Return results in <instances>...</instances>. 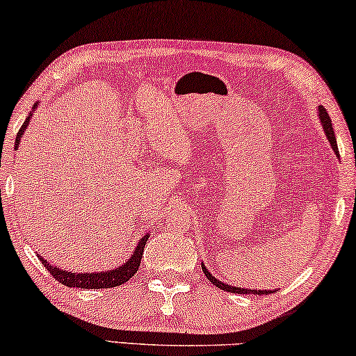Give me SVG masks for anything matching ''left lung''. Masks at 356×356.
<instances>
[{"instance_id":"obj_1","label":"left lung","mask_w":356,"mask_h":356,"mask_svg":"<svg viewBox=\"0 0 356 356\" xmlns=\"http://www.w3.org/2000/svg\"><path fill=\"white\" fill-rule=\"evenodd\" d=\"M318 116H319V121H321V126H323L324 133H325V138H327L330 147H332L335 157H340L339 155V149H337V139H335V134H334V126L332 123H330V118L327 115V111H325V108L323 105L318 106ZM201 267L204 270V274H206V277L209 280L212 282L213 285L218 286V289L225 290V291H230V293H243V295H267V293H274L275 290H251V289H241V286H233L230 284H223L222 280H218L213 277L211 272L207 270V267L204 266V262H201Z\"/></svg>"}]
</instances>
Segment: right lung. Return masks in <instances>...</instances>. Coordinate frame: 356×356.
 <instances>
[{"label":"right lung","instance_id":"1","mask_svg":"<svg viewBox=\"0 0 356 356\" xmlns=\"http://www.w3.org/2000/svg\"><path fill=\"white\" fill-rule=\"evenodd\" d=\"M38 105H40L38 102H37V104H33L32 111L27 115L26 121H24L21 129H19L17 138H16V144H14V150H17L19 143H21V138L24 136V131L27 129L29 123H31L33 111L37 110ZM147 238H149V233H145V235L139 240L138 245H136L133 254H131L129 259L124 261L121 266L115 267V269H108V270L67 272V270H63L61 267L53 266V264H50V262H47V259L42 254H37V257L42 261V264L45 266V269L50 272V274L55 277V279L60 282V284L70 286V289H71V286H72V289H87V290L111 289V286H118V285L126 284V282H128L131 277H133L136 272H138L139 266H140V259H143L144 246H145V241H147Z\"/></svg>","mask_w":356,"mask_h":356}]
</instances>
